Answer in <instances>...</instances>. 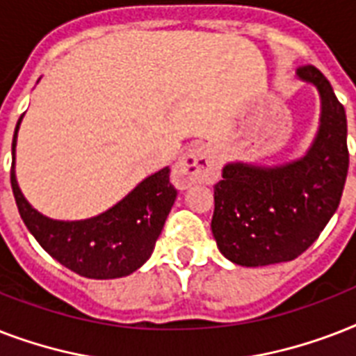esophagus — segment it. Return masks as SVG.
<instances>
[{
	"label": "esophagus",
	"instance_id": "1",
	"mask_svg": "<svg viewBox=\"0 0 356 356\" xmlns=\"http://www.w3.org/2000/svg\"><path fill=\"white\" fill-rule=\"evenodd\" d=\"M220 172V162L209 145H192L173 166V183L186 188L194 183H212Z\"/></svg>",
	"mask_w": 356,
	"mask_h": 356
}]
</instances>
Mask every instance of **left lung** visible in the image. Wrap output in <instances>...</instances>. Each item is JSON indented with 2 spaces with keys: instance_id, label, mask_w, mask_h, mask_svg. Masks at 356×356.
<instances>
[{
  "instance_id": "obj_1",
  "label": "left lung",
  "mask_w": 356,
  "mask_h": 356,
  "mask_svg": "<svg viewBox=\"0 0 356 356\" xmlns=\"http://www.w3.org/2000/svg\"><path fill=\"white\" fill-rule=\"evenodd\" d=\"M320 96L309 149L281 164L233 161L214 186L212 234L220 253L243 268L288 262L307 251L337 212L348 177V120L331 83L314 66L296 74Z\"/></svg>"
}]
</instances>
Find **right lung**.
<instances>
[{
	"label": "right lung",
	"instance_id": "obj_1",
	"mask_svg": "<svg viewBox=\"0 0 356 356\" xmlns=\"http://www.w3.org/2000/svg\"><path fill=\"white\" fill-rule=\"evenodd\" d=\"M22 118L14 129L10 184L19 216L36 242L57 262L86 279H118L144 266L177 197V190L170 183V168L142 179L116 205L97 216L53 220L25 200L16 179V142Z\"/></svg>",
	"mask_w": 356,
	"mask_h": 356
}]
</instances>
